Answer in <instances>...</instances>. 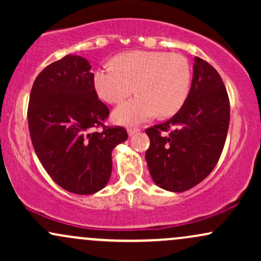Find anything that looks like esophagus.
Here are the masks:
<instances>
[{
	"mask_svg": "<svg viewBox=\"0 0 261 261\" xmlns=\"http://www.w3.org/2000/svg\"><path fill=\"white\" fill-rule=\"evenodd\" d=\"M139 131H140L139 127H128V128H127L128 136H134V135L139 133Z\"/></svg>",
	"mask_w": 261,
	"mask_h": 261,
	"instance_id": "esophagus-1",
	"label": "esophagus"
}]
</instances>
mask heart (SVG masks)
<instances>
[{
    "instance_id": "b5f03b06",
    "label": "heart",
    "mask_w": 261,
    "mask_h": 261,
    "mask_svg": "<svg viewBox=\"0 0 261 261\" xmlns=\"http://www.w3.org/2000/svg\"><path fill=\"white\" fill-rule=\"evenodd\" d=\"M191 85V67L180 54L135 50L115 56L112 65L101 66L93 73V86L108 103H120L113 120L134 126L161 116L174 115L187 100Z\"/></svg>"
}]
</instances>
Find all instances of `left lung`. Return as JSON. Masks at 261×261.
Segmentation results:
<instances>
[{"label":"left lung","instance_id":"left-lung-1","mask_svg":"<svg viewBox=\"0 0 261 261\" xmlns=\"http://www.w3.org/2000/svg\"><path fill=\"white\" fill-rule=\"evenodd\" d=\"M229 126V100L218 72L194 58L193 81L184 106L163 124L146 130V151L154 184L181 193L201 182L216 167Z\"/></svg>","mask_w":261,"mask_h":261}]
</instances>
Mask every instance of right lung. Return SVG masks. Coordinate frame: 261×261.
<instances>
[{
	"instance_id": "1",
	"label": "right lung",
	"mask_w": 261,
	"mask_h": 261,
	"mask_svg": "<svg viewBox=\"0 0 261 261\" xmlns=\"http://www.w3.org/2000/svg\"><path fill=\"white\" fill-rule=\"evenodd\" d=\"M92 66L66 55L34 81L28 107L33 147L47 174L70 193L91 195L112 175V152L127 140L124 127H106L109 109L98 99ZM103 126L97 133L95 127Z\"/></svg>"
}]
</instances>
